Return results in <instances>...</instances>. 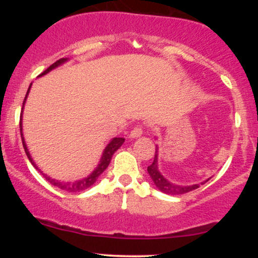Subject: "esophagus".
Here are the masks:
<instances>
[{
  "label": "esophagus",
  "mask_w": 258,
  "mask_h": 258,
  "mask_svg": "<svg viewBox=\"0 0 258 258\" xmlns=\"http://www.w3.org/2000/svg\"><path fill=\"white\" fill-rule=\"evenodd\" d=\"M143 133V126L142 125H137L136 127H133V130L130 132V137L131 138H137L139 136Z\"/></svg>",
  "instance_id": "34e87169"
}]
</instances>
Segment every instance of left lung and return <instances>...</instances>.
Segmentation results:
<instances>
[{
	"instance_id": "obj_1",
	"label": "left lung",
	"mask_w": 258,
	"mask_h": 258,
	"mask_svg": "<svg viewBox=\"0 0 258 258\" xmlns=\"http://www.w3.org/2000/svg\"><path fill=\"white\" fill-rule=\"evenodd\" d=\"M148 173H149V176L152 177L153 182L155 183V185L158 186L160 190H161L162 193H165V194L180 195V194H184V193H188V191L194 190V189L199 188V186H200V184H194V185H189V186H180V185L172 184V183L168 182L167 179H165L158 170V147H156V149H155V158H154L153 164L148 166ZM203 184H204V183H203Z\"/></svg>"
}]
</instances>
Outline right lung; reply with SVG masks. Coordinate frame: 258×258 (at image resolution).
I'll list each match as a JSON object with an SVG mask.
<instances>
[{
    "label": "right lung",
    "instance_id": "1",
    "mask_svg": "<svg viewBox=\"0 0 258 258\" xmlns=\"http://www.w3.org/2000/svg\"><path fill=\"white\" fill-rule=\"evenodd\" d=\"M65 60H67V59H65V58L59 59V60L55 61V63H53L51 67L48 68V69L44 70V72L41 74V75H44V74L51 72V70L54 69L55 67H58V65L63 64ZM29 91H30V87H29L28 92H26V96H25V98H24V102H23V105H24V103H25V100H26V97H28ZM22 114H23V108H22ZM22 114H20V122H19V125H20V136H22L23 147H24L26 156H28V159L30 160L32 166H34L35 168H37V170H38V167L36 166V164H35V162H34V160L31 159V155H30V154H29V150H28V148H26V144H25V142H24V137H23V132H22ZM123 142H125V138H114V139H112V141L108 144V146H106V148L104 149V153H103L102 159H100L99 165H98V166H97L96 170H94L93 172L90 174V176L86 177V178L81 179V180H76V182H60V180H55V179L49 178L48 176H46V174H44L43 172H41L40 170H38V171H40V172L42 173V176L44 177V178H46V180H48V182L51 183V184H53L54 186H57V188H59V189H61V190L69 191V193H78V191H82V190H85V189L90 188L91 185H93L94 183H96V180L98 179V177L103 172H104L105 168L109 166V164H110V160L112 158V155H114V153L116 152V150L119 149L121 146H122Z\"/></svg>",
    "mask_w": 258,
    "mask_h": 258
}]
</instances>
